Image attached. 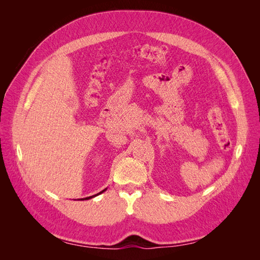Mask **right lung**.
Wrapping results in <instances>:
<instances>
[{"instance_id": "obj_1", "label": "right lung", "mask_w": 260, "mask_h": 260, "mask_svg": "<svg viewBox=\"0 0 260 260\" xmlns=\"http://www.w3.org/2000/svg\"><path fill=\"white\" fill-rule=\"evenodd\" d=\"M106 190V188H105ZM105 190H103L102 192H100V193H98V194H95V195H93V196H89V198H85V200H90V199H92V198H94V196H96V195H99V194H101V193H103Z\"/></svg>"}]
</instances>
